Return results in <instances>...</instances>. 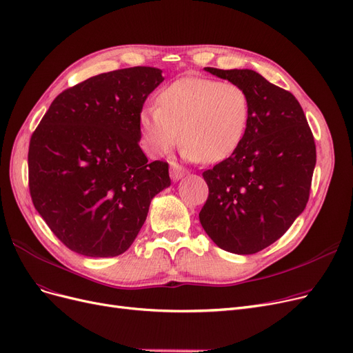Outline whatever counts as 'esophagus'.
Instances as JSON below:
<instances>
[{"label":"esophagus","instance_id":"1","mask_svg":"<svg viewBox=\"0 0 353 353\" xmlns=\"http://www.w3.org/2000/svg\"><path fill=\"white\" fill-rule=\"evenodd\" d=\"M185 173H186L185 168H183L181 165H179L177 163H172V164H170V177H172L174 181L179 180V179H181L183 176H185Z\"/></svg>","mask_w":353,"mask_h":353}]
</instances>
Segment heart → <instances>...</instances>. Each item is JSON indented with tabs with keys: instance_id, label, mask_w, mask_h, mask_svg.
<instances>
[{
	"instance_id": "heart-1",
	"label": "heart",
	"mask_w": 353,
	"mask_h": 353,
	"mask_svg": "<svg viewBox=\"0 0 353 353\" xmlns=\"http://www.w3.org/2000/svg\"><path fill=\"white\" fill-rule=\"evenodd\" d=\"M140 112L143 143L150 154L161 157L179 143L185 157L218 163L236 151L248 127L251 103L242 86L188 76L165 86Z\"/></svg>"
}]
</instances>
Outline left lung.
I'll list each match as a JSON object with an SVG mask.
<instances>
[{
  "instance_id": "1",
  "label": "left lung",
  "mask_w": 353,
  "mask_h": 353,
  "mask_svg": "<svg viewBox=\"0 0 353 353\" xmlns=\"http://www.w3.org/2000/svg\"><path fill=\"white\" fill-rule=\"evenodd\" d=\"M205 70L247 90L251 111L236 151L203 172L209 196L199 219L219 248L255 254L281 238L307 205L314 139L288 90L251 69Z\"/></svg>"
}]
</instances>
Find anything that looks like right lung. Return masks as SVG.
I'll use <instances>...</instances> for the list:
<instances>
[{
    "instance_id": "right-lung-1",
    "label": "right lung",
    "mask_w": 353,
    "mask_h": 353,
    "mask_svg": "<svg viewBox=\"0 0 353 353\" xmlns=\"http://www.w3.org/2000/svg\"><path fill=\"white\" fill-rule=\"evenodd\" d=\"M163 81L148 66L92 76L54 98L30 139L33 205L69 250L125 252L151 199L170 186L168 164L150 163L139 144L143 105Z\"/></svg>"
}]
</instances>
